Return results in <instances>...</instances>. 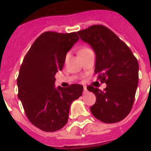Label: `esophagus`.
<instances>
[{
	"mask_svg": "<svg viewBox=\"0 0 151 151\" xmlns=\"http://www.w3.org/2000/svg\"><path fill=\"white\" fill-rule=\"evenodd\" d=\"M87 92H88L87 88H86V86H84V93H86Z\"/></svg>",
	"mask_w": 151,
	"mask_h": 151,
	"instance_id": "1",
	"label": "esophagus"
}]
</instances>
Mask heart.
Returning a JSON list of instances; mask_svg holds the SVG:
<instances>
[{
	"instance_id": "1",
	"label": "heart",
	"mask_w": 151,
	"mask_h": 151,
	"mask_svg": "<svg viewBox=\"0 0 151 151\" xmlns=\"http://www.w3.org/2000/svg\"><path fill=\"white\" fill-rule=\"evenodd\" d=\"M88 49H89V48H82V49H81V50L80 52H79V53H80V52H85V51L88 50Z\"/></svg>"
}]
</instances>
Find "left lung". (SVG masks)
<instances>
[{
    "label": "left lung",
    "instance_id": "obj_1",
    "mask_svg": "<svg viewBox=\"0 0 151 151\" xmlns=\"http://www.w3.org/2000/svg\"><path fill=\"white\" fill-rule=\"evenodd\" d=\"M80 38L96 53L95 73L105 82L104 91L88 86L96 97L90 107L96 118L104 123H116L132 110L139 82V63L130 48L103 25H93L78 32Z\"/></svg>",
    "mask_w": 151,
    "mask_h": 151
}]
</instances>
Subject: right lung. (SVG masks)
I'll use <instances>...</instances> for the list:
<instances>
[{"instance_id": "1", "label": "right lung", "mask_w": 151, "mask_h": 151, "mask_svg": "<svg viewBox=\"0 0 151 151\" xmlns=\"http://www.w3.org/2000/svg\"><path fill=\"white\" fill-rule=\"evenodd\" d=\"M79 40L75 32H45L36 39L20 66L18 97L34 126L55 132L67 123L72 102L82 95L83 86L55 88V73L63 67L66 53Z\"/></svg>"}]
</instances>
